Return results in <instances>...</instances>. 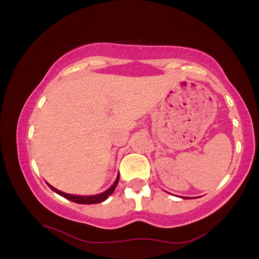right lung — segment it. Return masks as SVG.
<instances>
[{
	"mask_svg": "<svg viewBox=\"0 0 259 259\" xmlns=\"http://www.w3.org/2000/svg\"><path fill=\"white\" fill-rule=\"evenodd\" d=\"M118 181H119V174H118L117 179H115L114 184L109 187L108 190H106L105 192H102V194H99V195H94V196H78V195H69V194H65V192H62L59 191V190L56 189V187H53L51 185H49L53 191L56 192V194L63 196L64 198H67V200L69 201H73L75 202V203H81V204H94V203H101V202H103L105 200L108 198V196H111L113 194V191L115 190V187L118 185Z\"/></svg>",
	"mask_w": 259,
	"mask_h": 259,
	"instance_id": "right-lung-1",
	"label": "right lung"
}]
</instances>
